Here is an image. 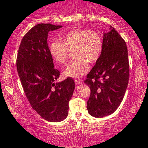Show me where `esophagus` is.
Listing matches in <instances>:
<instances>
[{
    "mask_svg": "<svg viewBox=\"0 0 148 148\" xmlns=\"http://www.w3.org/2000/svg\"><path fill=\"white\" fill-rule=\"evenodd\" d=\"M75 84H77V85H78V84H82V81L78 80V79H75Z\"/></svg>",
    "mask_w": 148,
    "mask_h": 148,
    "instance_id": "obj_1",
    "label": "esophagus"
}]
</instances>
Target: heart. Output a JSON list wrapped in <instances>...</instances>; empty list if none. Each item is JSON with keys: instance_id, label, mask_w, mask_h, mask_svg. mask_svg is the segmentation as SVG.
<instances>
[{"instance_id": "1", "label": "heart", "mask_w": 148, "mask_h": 148, "mask_svg": "<svg viewBox=\"0 0 148 148\" xmlns=\"http://www.w3.org/2000/svg\"><path fill=\"white\" fill-rule=\"evenodd\" d=\"M62 42L54 40L49 47V53L54 61L66 64L71 51L75 59L68 64L65 76L78 78L89 71L88 62L94 64L100 58L103 50L101 34L94 30L73 29L61 36Z\"/></svg>"}]
</instances>
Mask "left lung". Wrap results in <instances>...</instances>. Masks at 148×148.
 <instances>
[{
	"instance_id": "left-lung-1",
	"label": "left lung",
	"mask_w": 148,
	"mask_h": 148,
	"mask_svg": "<svg viewBox=\"0 0 148 148\" xmlns=\"http://www.w3.org/2000/svg\"><path fill=\"white\" fill-rule=\"evenodd\" d=\"M103 35V50L84 80L90 88L89 113L94 117L110 115L123 100L129 82V64L124 40L110 26Z\"/></svg>"
}]
</instances>
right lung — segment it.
I'll use <instances>...</instances> for the list:
<instances>
[{
    "label": "right lung",
    "instance_id": "add662e5",
    "mask_svg": "<svg viewBox=\"0 0 148 148\" xmlns=\"http://www.w3.org/2000/svg\"><path fill=\"white\" fill-rule=\"evenodd\" d=\"M61 27L51 24L34 26L23 37L16 56V69L31 107L43 119L53 122L67 117L75 89L71 77L54 83L60 72L54 67L47 35Z\"/></svg>",
    "mask_w": 148,
    "mask_h": 148
}]
</instances>
